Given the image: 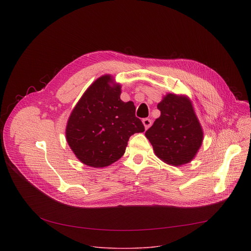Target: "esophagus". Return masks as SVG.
<instances>
[{
    "mask_svg": "<svg viewBox=\"0 0 251 251\" xmlns=\"http://www.w3.org/2000/svg\"><path fill=\"white\" fill-rule=\"evenodd\" d=\"M142 122H143V124H144L145 129H148L151 126V124H152V121L149 118H144V119L142 120Z\"/></svg>",
    "mask_w": 251,
    "mask_h": 251,
    "instance_id": "34e87169",
    "label": "esophagus"
}]
</instances>
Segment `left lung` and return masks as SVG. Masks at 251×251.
<instances>
[{
	"mask_svg": "<svg viewBox=\"0 0 251 251\" xmlns=\"http://www.w3.org/2000/svg\"><path fill=\"white\" fill-rule=\"evenodd\" d=\"M157 107L161 115L145 133L156 156L173 166L190 163L203 138L192 101L185 95L168 93Z\"/></svg>",
	"mask_w": 251,
	"mask_h": 251,
	"instance_id": "8db88e82",
	"label": "left lung"
}]
</instances>
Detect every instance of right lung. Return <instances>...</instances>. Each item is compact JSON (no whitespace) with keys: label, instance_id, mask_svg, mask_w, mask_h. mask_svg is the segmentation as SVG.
Listing matches in <instances>:
<instances>
[{"label":"right lung","instance_id":"right-lung-1","mask_svg":"<svg viewBox=\"0 0 251 251\" xmlns=\"http://www.w3.org/2000/svg\"><path fill=\"white\" fill-rule=\"evenodd\" d=\"M121 85L111 75L97 78L71 112L65 136L76 158L89 167L104 168L125 153L128 140L145 131L132 101L120 99Z\"/></svg>","mask_w":251,"mask_h":251}]
</instances>
